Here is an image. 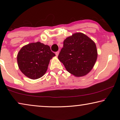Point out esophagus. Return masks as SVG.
Instances as JSON below:
<instances>
[{
  "label": "esophagus",
  "mask_w": 120,
  "mask_h": 120,
  "mask_svg": "<svg viewBox=\"0 0 120 120\" xmlns=\"http://www.w3.org/2000/svg\"><path fill=\"white\" fill-rule=\"evenodd\" d=\"M59 51H57L56 52V56H58V55H59Z\"/></svg>",
  "instance_id": "esophagus-1"
}]
</instances>
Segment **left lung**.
I'll list each match as a JSON object with an SVG mask.
<instances>
[{
  "label": "left lung",
  "instance_id": "obj_1",
  "mask_svg": "<svg viewBox=\"0 0 120 120\" xmlns=\"http://www.w3.org/2000/svg\"><path fill=\"white\" fill-rule=\"evenodd\" d=\"M97 58L95 42L85 34L76 33L64 41L58 59L68 71L76 77L86 75L94 67Z\"/></svg>",
  "mask_w": 120,
  "mask_h": 120
}]
</instances>
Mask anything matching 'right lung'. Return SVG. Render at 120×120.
<instances>
[{
    "label": "right lung",
    "instance_id": "1",
    "mask_svg": "<svg viewBox=\"0 0 120 120\" xmlns=\"http://www.w3.org/2000/svg\"><path fill=\"white\" fill-rule=\"evenodd\" d=\"M56 56L50 46L40 42L24 46L17 56L19 69L26 77L36 79L45 74L50 60Z\"/></svg>",
    "mask_w": 120,
    "mask_h": 120
}]
</instances>
